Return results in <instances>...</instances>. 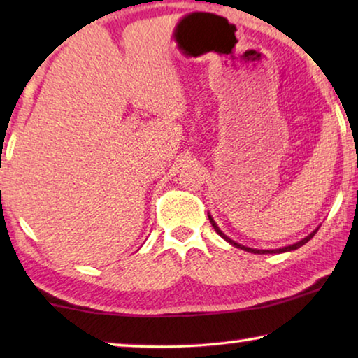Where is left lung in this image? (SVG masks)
<instances>
[{
    "label": "left lung",
    "mask_w": 358,
    "mask_h": 358,
    "mask_svg": "<svg viewBox=\"0 0 358 358\" xmlns=\"http://www.w3.org/2000/svg\"><path fill=\"white\" fill-rule=\"evenodd\" d=\"M208 220H210V223H212V227L215 228V231H217V233L220 234V236H222L223 239H227V241H228L229 244H233V246H236V248H239V249H244V251H248V252H254V254H267V252H287V251H293V249H298V248H300V246H303V244H305V243L310 241V239H311L313 236H315V233H316V231H313V233L310 234V236H306L305 239H301V241H298V243H295V244H290V246H287V248L275 249V251H257V249H251V248H246V246H243V244H238V243H234L233 239H229V238L227 236V234H224V233L222 231V229H220V228L217 227V223L213 222V218L210 217V215H208Z\"/></svg>",
    "instance_id": "left-lung-1"
}]
</instances>
